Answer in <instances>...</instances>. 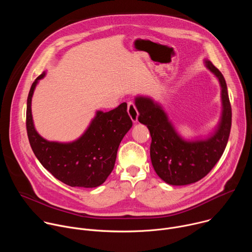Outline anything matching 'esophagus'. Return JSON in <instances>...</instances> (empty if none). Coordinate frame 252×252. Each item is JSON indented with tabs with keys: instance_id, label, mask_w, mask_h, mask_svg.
I'll list each match as a JSON object with an SVG mask.
<instances>
[{
	"instance_id": "1",
	"label": "esophagus",
	"mask_w": 252,
	"mask_h": 252,
	"mask_svg": "<svg viewBox=\"0 0 252 252\" xmlns=\"http://www.w3.org/2000/svg\"><path fill=\"white\" fill-rule=\"evenodd\" d=\"M127 113L131 119V121L133 123L137 122V117H138V113L136 107L134 105V103L132 101H127Z\"/></svg>"
}]
</instances>
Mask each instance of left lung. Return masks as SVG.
<instances>
[{
  "label": "left lung",
  "instance_id": "left-lung-1",
  "mask_svg": "<svg viewBox=\"0 0 252 252\" xmlns=\"http://www.w3.org/2000/svg\"><path fill=\"white\" fill-rule=\"evenodd\" d=\"M205 66L221 88L222 114L215 131L205 139L186 140L179 135L160 104L151 97L136 96L138 122L151 132V158L157 174L168 185L187 186L203 178L217 164L227 145L231 127V105L225 80L208 60Z\"/></svg>",
  "mask_w": 252,
  "mask_h": 252
}]
</instances>
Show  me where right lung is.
Returning a JSON list of instances; mask_svg holds the SVG:
<instances>
[{
  "instance_id": "1",
  "label": "right lung",
  "mask_w": 252,
  "mask_h": 252,
  "mask_svg": "<svg viewBox=\"0 0 252 252\" xmlns=\"http://www.w3.org/2000/svg\"><path fill=\"white\" fill-rule=\"evenodd\" d=\"M45 76L44 71L34 80L27 100L26 126L31 148L60 182L73 188H96L113 171L120 143L132 126L127 104L123 102L106 113L97 111L87 130L75 141H49L35 130L31 109L35 86Z\"/></svg>"
}]
</instances>
